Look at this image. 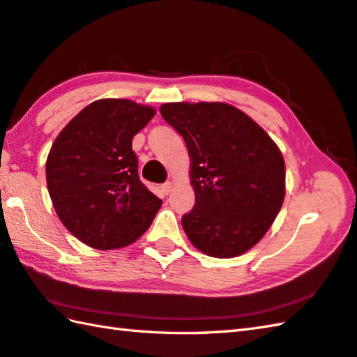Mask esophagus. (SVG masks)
<instances>
[{"instance_id": "1", "label": "esophagus", "mask_w": 357, "mask_h": 357, "mask_svg": "<svg viewBox=\"0 0 357 357\" xmlns=\"http://www.w3.org/2000/svg\"><path fill=\"white\" fill-rule=\"evenodd\" d=\"M172 188H173V184H172V183H165V184L162 185V192H164V195H169V193L172 192Z\"/></svg>"}]
</instances>
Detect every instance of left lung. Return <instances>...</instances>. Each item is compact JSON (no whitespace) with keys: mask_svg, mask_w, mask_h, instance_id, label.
Masks as SVG:
<instances>
[{"mask_svg":"<svg viewBox=\"0 0 357 357\" xmlns=\"http://www.w3.org/2000/svg\"><path fill=\"white\" fill-rule=\"evenodd\" d=\"M160 116L184 137L195 207L183 227L195 248L215 258L252 249L280 212L284 159L260 125L225 102H174Z\"/></svg>","mask_w":357,"mask_h":357,"instance_id":"8db88e82","label":"left lung"}]
</instances>
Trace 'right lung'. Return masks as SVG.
Masks as SVG:
<instances>
[{"label": "right lung", "mask_w": 357, "mask_h": 357, "mask_svg": "<svg viewBox=\"0 0 357 357\" xmlns=\"http://www.w3.org/2000/svg\"><path fill=\"white\" fill-rule=\"evenodd\" d=\"M156 109L128 99H100L63 128L46 159L55 213L86 246L111 250L135 243L162 206L137 174L131 142Z\"/></svg>", "instance_id": "obj_1"}]
</instances>
